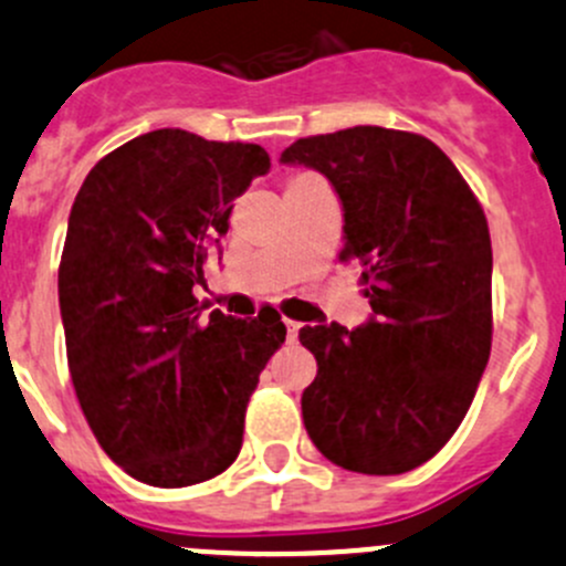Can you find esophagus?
I'll return each mask as SVG.
<instances>
[{"label": "esophagus", "mask_w": 566, "mask_h": 566, "mask_svg": "<svg viewBox=\"0 0 566 566\" xmlns=\"http://www.w3.org/2000/svg\"><path fill=\"white\" fill-rule=\"evenodd\" d=\"M284 328H287V339H295V336H298V331H301V323H298V319L284 317Z\"/></svg>", "instance_id": "1"}]
</instances>
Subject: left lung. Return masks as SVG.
I'll return each instance as SVG.
<instances>
[{
    "label": "left lung",
    "mask_w": 566,
    "mask_h": 566,
    "mask_svg": "<svg viewBox=\"0 0 566 566\" xmlns=\"http://www.w3.org/2000/svg\"><path fill=\"white\" fill-rule=\"evenodd\" d=\"M325 175L345 210L339 260L361 265L373 317L304 325L317 378L301 397L334 465L391 476L436 458L476 394L493 342L484 210L427 136L380 125L306 136L282 153Z\"/></svg>",
    "instance_id": "obj_1"
}]
</instances>
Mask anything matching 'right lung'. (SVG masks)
<instances>
[{
  "instance_id": "1",
  "label": "right lung",
  "mask_w": 566,
  "mask_h": 566,
  "mask_svg": "<svg viewBox=\"0 0 566 566\" xmlns=\"http://www.w3.org/2000/svg\"><path fill=\"white\" fill-rule=\"evenodd\" d=\"M268 169L260 145L161 128L101 158L71 208L60 312L73 389L101 449L153 488L235 462L251 391L287 336L273 306L202 323L193 298L232 202Z\"/></svg>"
}]
</instances>
